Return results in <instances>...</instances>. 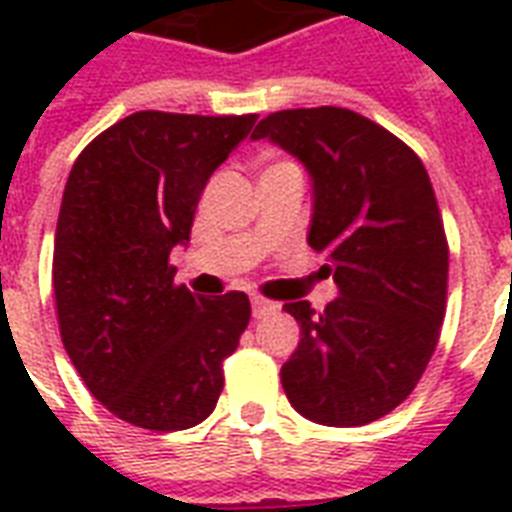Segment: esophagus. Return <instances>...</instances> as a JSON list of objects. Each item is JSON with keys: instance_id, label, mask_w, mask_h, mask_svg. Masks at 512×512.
Returning <instances> with one entry per match:
<instances>
[{"instance_id": "obj_1", "label": "esophagus", "mask_w": 512, "mask_h": 512, "mask_svg": "<svg viewBox=\"0 0 512 512\" xmlns=\"http://www.w3.org/2000/svg\"><path fill=\"white\" fill-rule=\"evenodd\" d=\"M279 311V303H273V300H265V297H252V316L255 319H268L273 313Z\"/></svg>"}]
</instances>
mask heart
<instances>
[{"label": "heart", "mask_w": 512, "mask_h": 512, "mask_svg": "<svg viewBox=\"0 0 512 512\" xmlns=\"http://www.w3.org/2000/svg\"><path fill=\"white\" fill-rule=\"evenodd\" d=\"M279 167H295V164H292V162H273L268 170H279Z\"/></svg>", "instance_id": "b5f03b06"}]
</instances>
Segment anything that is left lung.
<instances>
[{
	"label": "left lung",
	"mask_w": 512,
	"mask_h": 512,
	"mask_svg": "<svg viewBox=\"0 0 512 512\" xmlns=\"http://www.w3.org/2000/svg\"><path fill=\"white\" fill-rule=\"evenodd\" d=\"M260 138L311 175L308 244L340 289L321 313L300 297L284 305L300 324L284 393L319 425L380 420L420 382L444 324L449 247L428 172L404 140L348 108L276 111L252 132Z\"/></svg>",
	"instance_id": "8db88e82"
}]
</instances>
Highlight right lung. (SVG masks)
I'll list each match as a JSON object with an SVG mask.
<instances>
[{"mask_svg":"<svg viewBox=\"0 0 512 512\" xmlns=\"http://www.w3.org/2000/svg\"><path fill=\"white\" fill-rule=\"evenodd\" d=\"M255 122L138 111L71 167L52 255L60 337L92 396L130 425L193 428L220 398L249 297L175 287L170 252L188 244L209 175Z\"/></svg>","mask_w":512,"mask_h":512,"instance_id":"obj_1","label":"right lung"}]
</instances>
